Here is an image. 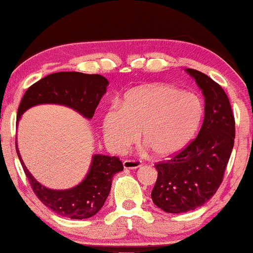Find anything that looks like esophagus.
<instances>
[{
	"label": "esophagus",
	"mask_w": 253,
	"mask_h": 253,
	"mask_svg": "<svg viewBox=\"0 0 253 253\" xmlns=\"http://www.w3.org/2000/svg\"><path fill=\"white\" fill-rule=\"evenodd\" d=\"M123 166L124 169H138V167L142 166V163L139 160H124L123 162Z\"/></svg>",
	"instance_id": "esophagus-1"
}]
</instances>
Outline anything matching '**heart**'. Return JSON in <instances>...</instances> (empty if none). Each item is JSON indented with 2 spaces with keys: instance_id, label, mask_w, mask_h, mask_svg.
<instances>
[{
  "instance_id": "b5f03b06",
  "label": "heart",
  "mask_w": 253,
  "mask_h": 253,
  "mask_svg": "<svg viewBox=\"0 0 253 253\" xmlns=\"http://www.w3.org/2000/svg\"><path fill=\"white\" fill-rule=\"evenodd\" d=\"M203 117V104L195 94L167 84L136 88L103 116L102 131L107 146L124 153L138 140L159 158H169L191 142Z\"/></svg>"
}]
</instances>
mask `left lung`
<instances>
[{
	"mask_svg": "<svg viewBox=\"0 0 253 253\" xmlns=\"http://www.w3.org/2000/svg\"><path fill=\"white\" fill-rule=\"evenodd\" d=\"M205 96V120L198 137L181 152L156 164L151 198L166 212L194 211L221 186L235 142V117L223 88L202 72L187 68Z\"/></svg>",
	"mask_w": 253,
	"mask_h": 253,
	"instance_id": "obj_1",
	"label": "left lung"
}]
</instances>
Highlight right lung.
Returning <instances> with one entry per match:
<instances>
[{
	"label": "right lung",
	"instance_id": "right-lung-1",
	"mask_svg": "<svg viewBox=\"0 0 253 253\" xmlns=\"http://www.w3.org/2000/svg\"><path fill=\"white\" fill-rule=\"evenodd\" d=\"M108 80L100 74L80 72H58L41 79L25 91L17 110V123L29 108L44 103L70 107L90 120L101 97L107 90ZM16 151L23 169L37 198L55 214L72 219L89 218L102 208L109 195L113 176L123 170V164L117 157L95 155L89 172L83 181L73 188L55 191L39 183Z\"/></svg>",
	"mask_w": 253,
	"mask_h": 253
}]
</instances>
